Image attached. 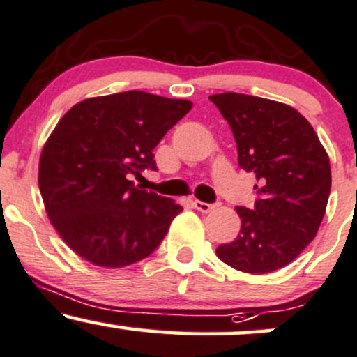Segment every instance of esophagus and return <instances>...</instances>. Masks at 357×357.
Masks as SVG:
<instances>
[{"mask_svg": "<svg viewBox=\"0 0 357 357\" xmlns=\"http://www.w3.org/2000/svg\"><path fill=\"white\" fill-rule=\"evenodd\" d=\"M192 204H195V208L198 211H202V213H210L213 208H215V204H211V203H204V202H199V199H195V202H192Z\"/></svg>", "mask_w": 357, "mask_h": 357, "instance_id": "esophagus-1", "label": "esophagus"}]
</instances>
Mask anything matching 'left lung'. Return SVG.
I'll list each match as a JSON object with an SVG mask.
<instances>
[{"label":"left lung","mask_w":357,"mask_h":357,"mask_svg":"<svg viewBox=\"0 0 357 357\" xmlns=\"http://www.w3.org/2000/svg\"><path fill=\"white\" fill-rule=\"evenodd\" d=\"M230 126L238 166L257 178L253 208L236 206L241 230L216 248L230 267L270 273L314 240L331 192V165L314 127L290 105L225 92L211 96Z\"/></svg>","instance_id":"8db88e82"}]
</instances>
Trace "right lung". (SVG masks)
Returning <instances> with one entry per match:
<instances>
[{"instance_id": "1", "label": "right lung", "mask_w": 357, "mask_h": 357, "mask_svg": "<svg viewBox=\"0 0 357 357\" xmlns=\"http://www.w3.org/2000/svg\"><path fill=\"white\" fill-rule=\"evenodd\" d=\"M191 107L127 90L82 100L60 119L42 151L38 184L48 218L77 255L119 268L161 245L183 208L130 176L155 171L153 149Z\"/></svg>"}]
</instances>
